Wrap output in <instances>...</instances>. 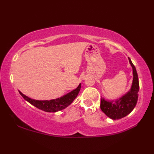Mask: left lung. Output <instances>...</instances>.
Listing matches in <instances>:
<instances>
[{
    "label": "left lung",
    "mask_w": 154,
    "mask_h": 154,
    "mask_svg": "<svg viewBox=\"0 0 154 154\" xmlns=\"http://www.w3.org/2000/svg\"><path fill=\"white\" fill-rule=\"evenodd\" d=\"M130 64L133 70V81L130 90L120 98L114 100H107L101 98L100 109L106 116L112 119H119L124 118L133 110L138 100L139 91V77L136 68L128 58Z\"/></svg>",
    "instance_id": "obj_1"
}]
</instances>
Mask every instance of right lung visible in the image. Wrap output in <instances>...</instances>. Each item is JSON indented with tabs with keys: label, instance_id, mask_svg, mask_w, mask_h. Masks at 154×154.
<instances>
[{
	"label": "right lung",
	"instance_id": "add662e5",
	"mask_svg": "<svg viewBox=\"0 0 154 154\" xmlns=\"http://www.w3.org/2000/svg\"><path fill=\"white\" fill-rule=\"evenodd\" d=\"M81 89V83L78 85L76 89L71 91V92L66 94V95L62 96L60 98L53 99L49 100H37L28 97L27 96L19 91L20 95L24 98L26 100L30 103L31 105L36 106V108L41 109L46 112H56L61 111L62 109L67 107L71 105L75 98L77 97Z\"/></svg>",
	"mask_w": 154,
	"mask_h": 154
}]
</instances>
